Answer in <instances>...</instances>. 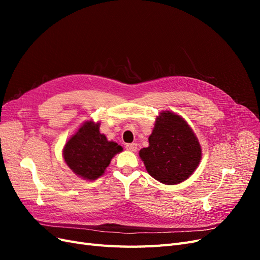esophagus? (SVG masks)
<instances>
[{
  "label": "esophagus",
  "mask_w": 260,
  "mask_h": 260,
  "mask_svg": "<svg viewBox=\"0 0 260 260\" xmlns=\"http://www.w3.org/2000/svg\"><path fill=\"white\" fill-rule=\"evenodd\" d=\"M125 148H127L128 151H130V152H135L136 149L138 148V144L137 143H129V144L125 145Z\"/></svg>",
  "instance_id": "34e87169"
}]
</instances>
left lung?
<instances>
[{"label":"left lung","mask_w":260,"mask_h":260,"mask_svg":"<svg viewBox=\"0 0 260 260\" xmlns=\"http://www.w3.org/2000/svg\"><path fill=\"white\" fill-rule=\"evenodd\" d=\"M149 145L140 151L147 172L164 184H178L198 168L202 148L190 125L180 116L162 112L156 118Z\"/></svg>","instance_id":"8db88e82"}]
</instances>
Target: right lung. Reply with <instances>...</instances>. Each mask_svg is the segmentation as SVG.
<instances>
[{
	"mask_svg": "<svg viewBox=\"0 0 260 260\" xmlns=\"http://www.w3.org/2000/svg\"><path fill=\"white\" fill-rule=\"evenodd\" d=\"M122 151L115 142H109L100 133V123L86 121L68 140L62 155L68 167L77 176L95 180L104 174L113 157Z\"/></svg>",
	"mask_w": 260,
	"mask_h": 260,
	"instance_id": "obj_1",
	"label": "right lung"
}]
</instances>
